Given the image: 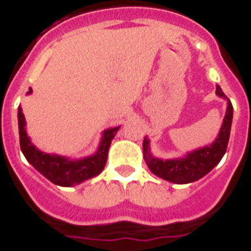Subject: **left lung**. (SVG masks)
I'll use <instances>...</instances> for the list:
<instances>
[{"label":"left lung","mask_w":251,"mask_h":251,"mask_svg":"<svg viewBox=\"0 0 251 251\" xmlns=\"http://www.w3.org/2000/svg\"><path fill=\"white\" fill-rule=\"evenodd\" d=\"M216 96L227 101L225 119L216 139L211 145L185 154V157L173 159H161L152 155L150 149V140H143V158L147 166L159 178H163L173 184H189L204 177L220 162L227 150L230 139L231 123H232V104L226 97L219 85H216Z\"/></svg>","instance_id":"8db88e82"}]
</instances>
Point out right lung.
I'll return each instance as SVG.
<instances>
[{"mask_svg":"<svg viewBox=\"0 0 251 251\" xmlns=\"http://www.w3.org/2000/svg\"><path fill=\"white\" fill-rule=\"evenodd\" d=\"M32 89L26 92L31 94ZM19 119V135H20V147L26 161L31 163L40 174L50 179L52 184L59 186H73L81 184L89 178H93L104 170V166L108 158V150L120 127L108 128L102 132L100 145L93 155L70 159V158L43 152L31 142V138L26 134V123L21 106L17 112Z\"/></svg>","mask_w":251,"mask_h":251,"instance_id":"obj_1","label":"right lung"}]
</instances>
